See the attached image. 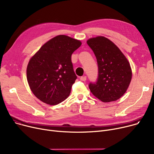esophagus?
Here are the masks:
<instances>
[{
  "label": "esophagus",
  "instance_id": "esophagus-1",
  "mask_svg": "<svg viewBox=\"0 0 154 154\" xmlns=\"http://www.w3.org/2000/svg\"><path fill=\"white\" fill-rule=\"evenodd\" d=\"M80 79L81 80H83V81H85V80H87V77L86 76H82V77H80Z\"/></svg>",
  "mask_w": 154,
  "mask_h": 154
}]
</instances>
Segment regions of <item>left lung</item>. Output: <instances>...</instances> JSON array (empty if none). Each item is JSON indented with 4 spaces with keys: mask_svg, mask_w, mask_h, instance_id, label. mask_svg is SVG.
I'll return each instance as SVG.
<instances>
[{
    "mask_svg": "<svg viewBox=\"0 0 154 154\" xmlns=\"http://www.w3.org/2000/svg\"><path fill=\"white\" fill-rule=\"evenodd\" d=\"M98 65V77L88 87L92 94L103 102L120 99L131 83L132 70L125 55L112 41L99 36L88 39Z\"/></svg>",
    "mask_w": 154,
    "mask_h": 154,
    "instance_id": "1",
    "label": "left lung"
}]
</instances>
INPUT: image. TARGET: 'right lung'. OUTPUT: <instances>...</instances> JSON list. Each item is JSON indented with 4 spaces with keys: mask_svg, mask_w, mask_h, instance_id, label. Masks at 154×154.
Wrapping results in <instances>:
<instances>
[{
    "mask_svg": "<svg viewBox=\"0 0 154 154\" xmlns=\"http://www.w3.org/2000/svg\"><path fill=\"white\" fill-rule=\"evenodd\" d=\"M81 44L79 40L60 35L48 40L30 59L27 79L36 97L52 106L68 97L77 78L71 57Z\"/></svg>",
    "mask_w": 154,
    "mask_h": 154,
    "instance_id": "right-lung-1",
    "label": "right lung"
}]
</instances>
